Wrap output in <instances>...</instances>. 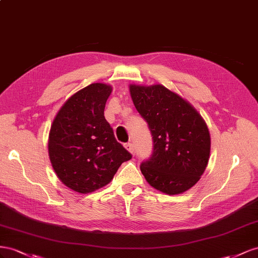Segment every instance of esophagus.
I'll return each instance as SVG.
<instances>
[{
	"instance_id": "esophagus-1",
	"label": "esophagus",
	"mask_w": 258,
	"mask_h": 258,
	"mask_svg": "<svg viewBox=\"0 0 258 258\" xmlns=\"http://www.w3.org/2000/svg\"><path fill=\"white\" fill-rule=\"evenodd\" d=\"M125 147V149H126L130 153H132V154H134V152H135V149H134V145L132 144V143H127L126 145L124 146Z\"/></svg>"
}]
</instances>
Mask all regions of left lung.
<instances>
[{
	"mask_svg": "<svg viewBox=\"0 0 258 258\" xmlns=\"http://www.w3.org/2000/svg\"><path fill=\"white\" fill-rule=\"evenodd\" d=\"M130 93L152 135L151 158L141 165L146 180L166 195L185 192L208 165L211 136L207 123L189 101L162 84H131Z\"/></svg>",
	"mask_w": 258,
	"mask_h": 258,
	"instance_id": "8db88e82",
	"label": "left lung"
}]
</instances>
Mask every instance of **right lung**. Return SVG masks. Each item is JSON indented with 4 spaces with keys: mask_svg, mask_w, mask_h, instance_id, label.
Masks as SVG:
<instances>
[{
    "mask_svg": "<svg viewBox=\"0 0 258 258\" xmlns=\"http://www.w3.org/2000/svg\"><path fill=\"white\" fill-rule=\"evenodd\" d=\"M111 92L109 84H90L64 102L51 123V166L63 185L76 192L86 195L108 185L123 162L132 159L105 119Z\"/></svg>",
    "mask_w": 258,
    "mask_h": 258,
    "instance_id": "obj_1",
    "label": "right lung"
}]
</instances>
